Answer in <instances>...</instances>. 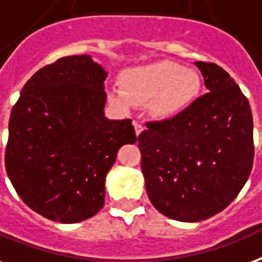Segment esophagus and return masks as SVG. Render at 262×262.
<instances>
[{"label":"esophagus","instance_id":"1","mask_svg":"<svg viewBox=\"0 0 262 262\" xmlns=\"http://www.w3.org/2000/svg\"><path fill=\"white\" fill-rule=\"evenodd\" d=\"M133 125H135V130H136V135L137 136H139L141 132L144 130V126H143V125H141L140 122H137V121H135V122H133Z\"/></svg>","mask_w":262,"mask_h":262}]
</instances>
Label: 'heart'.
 Returning <instances> with one entry per match:
<instances>
[{"label": "heart", "mask_w": 262, "mask_h": 262, "mask_svg": "<svg viewBox=\"0 0 262 262\" xmlns=\"http://www.w3.org/2000/svg\"><path fill=\"white\" fill-rule=\"evenodd\" d=\"M121 93H113L111 100L122 108L145 104L155 117L170 118L187 107L196 97L201 81L193 70L162 60L152 64L127 70L119 78Z\"/></svg>", "instance_id": "1"}]
</instances>
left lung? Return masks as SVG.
Listing matches in <instances>:
<instances>
[{
	"mask_svg": "<svg viewBox=\"0 0 262 262\" xmlns=\"http://www.w3.org/2000/svg\"><path fill=\"white\" fill-rule=\"evenodd\" d=\"M195 66L209 92L173 118L147 122L137 137L149 201L163 215L187 223L224 210L254 158L247 97L223 67Z\"/></svg>",
	"mask_w": 262,
	"mask_h": 262,
	"instance_id": "left-lung-1",
	"label": "left lung"
}]
</instances>
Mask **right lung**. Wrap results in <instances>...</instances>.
<instances>
[{
    "instance_id": "add662e5",
    "label": "right lung",
    "mask_w": 262,
    "mask_h": 262,
    "mask_svg": "<svg viewBox=\"0 0 262 262\" xmlns=\"http://www.w3.org/2000/svg\"><path fill=\"white\" fill-rule=\"evenodd\" d=\"M105 77L91 56L60 57L30 78L12 108L5 169L45 219L71 224L99 213L118 149L136 143L132 119L104 117Z\"/></svg>"
}]
</instances>
